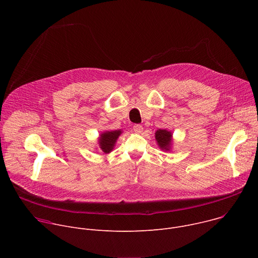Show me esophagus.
Wrapping results in <instances>:
<instances>
[{
	"instance_id": "1",
	"label": "esophagus",
	"mask_w": 258,
	"mask_h": 258,
	"mask_svg": "<svg viewBox=\"0 0 258 258\" xmlns=\"http://www.w3.org/2000/svg\"><path fill=\"white\" fill-rule=\"evenodd\" d=\"M142 131H143V125L142 124H135L134 125V132H136L137 134L142 133Z\"/></svg>"
}]
</instances>
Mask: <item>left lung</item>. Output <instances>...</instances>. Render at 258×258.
I'll use <instances>...</instances> for the list:
<instances>
[{
    "label": "left lung",
    "mask_w": 258,
    "mask_h": 258,
    "mask_svg": "<svg viewBox=\"0 0 258 258\" xmlns=\"http://www.w3.org/2000/svg\"><path fill=\"white\" fill-rule=\"evenodd\" d=\"M155 139L161 149L167 151L171 143V134L166 130H159L155 134Z\"/></svg>",
    "instance_id": "8db88e82"
}]
</instances>
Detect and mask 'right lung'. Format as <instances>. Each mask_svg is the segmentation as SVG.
I'll return each mask as SVG.
<instances>
[{
  "instance_id": "1",
  "label": "right lung",
  "mask_w": 258,
  "mask_h": 258,
  "mask_svg": "<svg viewBox=\"0 0 258 258\" xmlns=\"http://www.w3.org/2000/svg\"><path fill=\"white\" fill-rule=\"evenodd\" d=\"M120 134H121L120 131H112V132L103 133L100 136V139H99L100 148L104 153H109L112 151L114 144L117 138L120 136Z\"/></svg>"
}]
</instances>
